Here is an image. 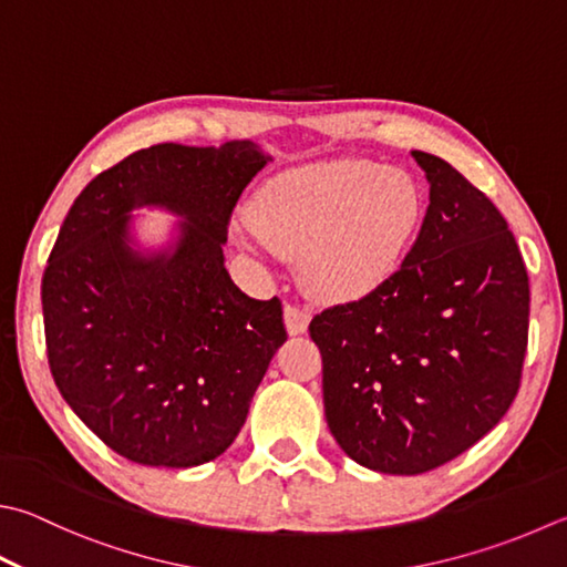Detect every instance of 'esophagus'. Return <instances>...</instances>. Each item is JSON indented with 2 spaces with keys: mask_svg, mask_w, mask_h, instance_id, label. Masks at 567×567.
<instances>
[{
  "mask_svg": "<svg viewBox=\"0 0 567 567\" xmlns=\"http://www.w3.org/2000/svg\"><path fill=\"white\" fill-rule=\"evenodd\" d=\"M284 320H286L288 336H301L308 330V323H311V313H308V308L303 306L288 303L284 308Z\"/></svg>",
  "mask_w": 567,
  "mask_h": 567,
  "instance_id": "esophagus-1",
  "label": "esophagus"
}]
</instances>
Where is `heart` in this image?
I'll list each match as a JSON object with an SVG mask.
<instances>
[{
    "instance_id": "obj_1",
    "label": "heart",
    "mask_w": 567,
    "mask_h": 567,
    "mask_svg": "<svg viewBox=\"0 0 567 567\" xmlns=\"http://www.w3.org/2000/svg\"><path fill=\"white\" fill-rule=\"evenodd\" d=\"M412 175L340 157L286 169L256 192L244 247L298 259L308 291L326 301L368 296L398 271L422 221Z\"/></svg>"
}]
</instances>
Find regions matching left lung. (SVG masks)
Here are the masks:
<instances>
[{
	"instance_id": "1",
	"label": "left lung",
	"mask_w": 567,
	"mask_h": 567,
	"mask_svg": "<svg viewBox=\"0 0 567 567\" xmlns=\"http://www.w3.org/2000/svg\"><path fill=\"white\" fill-rule=\"evenodd\" d=\"M420 237L375 291L313 316L330 434L352 462L414 476L494 430L520 388L528 274L506 219L442 157Z\"/></svg>"
}]
</instances>
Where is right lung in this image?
I'll return each instance as SVG.
<instances>
[{
    "mask_svg": "<svg viewBox=\"0 0 567 567\" xmlns=\"http://www.w3.org/2000/svg\"><path fill=\"white\" fill-rule=\"evenodd\" d=\"M269 159L249 141L145 147L93 177L61 224L41 281L51 375L81 422L135 464L187 468L227 452L286 343L279 298L244 293L221 251ZM135 206L186 217L173 250L130 247Z\"/></svg>",
    "mask_w": 567,
    "mask_h": 567,
    "instance_id": "1",
    "label": "right lung"
}]
</instances>
